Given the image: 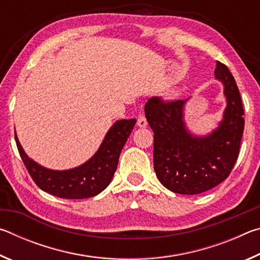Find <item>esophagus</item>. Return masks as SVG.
<instances>
[{
  "label": "esophagus",
  "instance_id": "obj_1",
  "mask_svg": "<svg viewBox=\"0 0 260 260\" xmlns=\"http://www.w3.org/2000/svg\"><path fill=\"white\" fill-rule=\"evenodd\" d=\"M148 125V121H147V118L144 114L140 113L139 117H138V126L139 127H146Z\"/></svg>",
  "mask_w": 260,
  "mask_h": 260
}]
</instances>
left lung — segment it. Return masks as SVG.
Returning <instances> with one entry per match:
<instances>
[{"label":"left lung","instance_id":"obj_1","mask_svg":"<svg viewBox=\"0 0 260 260\" xmlns=\"http://www.w3.org/2000/svg\"><path fill=\"white\" fill-rule=\"evenodd\" d=\"M215 78L225 86L227 107L213 133L199 138L183 122L184 101L151 98L144 107L153 132V169L161 184L182 195H196L228 178L240 153L244 111L234 77L217 61Z\"/></svg>","mask_w":260,"mask_h":260}]
</instances>
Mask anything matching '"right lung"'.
I'll return each instance as SVG.
<instances>
[{"mask_svg":"<svg viewBox=\"0 0 260 260\" xmlns=\"http://www.w3.org/2000/svg\"><path fill=\"white\" fill-rule=\"evenodd\" d=\"M135 119L118 120L105 135L98 152L81 166L68 171H52L27 157L15 135L17 148L26 170L37 186L51 195L69 200L88 199L98 195L111 182L118 160Z\"/></svg>","mask_w":260,"mask_h":260,"instance_id":"add662e5","label":"right lung"}]
</instances>
